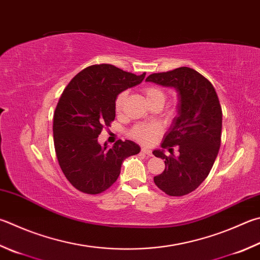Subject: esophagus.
<instances>
[{
	"instance_id": "1",
	"label": "esophagus",
	"mask_w": 260,
	"mask_h": 260,
	"mask_svg": "<svg viewBox=\"0 0 260 260\" xmlns=\"http://www.w3.org/2000/svg\"><path fill=\"white\" fill-rule=\"evenodd\" d=\"M141 151H142V153H144V154H146V155H150V157H151V155H152V151H151L150 149L142 148V150H141Z\"/></svg>"
}]
</instances>
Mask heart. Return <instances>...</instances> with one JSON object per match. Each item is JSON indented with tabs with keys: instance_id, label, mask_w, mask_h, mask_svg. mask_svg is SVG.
<instances>
[{
	"instance_id": "1",
	"label": "heart",
	"mask_w": 260,
	"mask_h": 260,
	"mask_svg": "<svg viewBox=\"0 0 260 260\" xmlns=\"http://www.w3.org/2000/svg\"><path fill=\"white\" fill-rule=\"evenodd\" d=\"M143 93L145 95L146 101H148L149 106L153 105V103H160L164 105L165 99H166V94L161 88L158 86H153V85H149L143 88ZM127 98V92H120L118 94L115 101V109L116 112H120L124 106L125 100ZM161 128L157 124H138L135 125L131 131V135L133 136L135 140L143 144H149L157 138L160 134Z\"/></svg>"
}]
</instances>
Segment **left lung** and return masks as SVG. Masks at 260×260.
I'll return each instance as SVG.
<instances>
[{
  "label": "left lung",
  "instance_id": "left-lung-1",
  "mask_svg": "<svg viewBox=\"0 0 260 260\" xmlns=\"http://www.w3.org/2000/svg\"><path fill=\"white\" fill-rule=\"evenodd\" d=\"M145 81L177 92V116L164 136L162 149L152 152L165 159V171L153 181L168 196H185L205 181L218 154L223 118L218 96L208 79L188 67L152 74ZM174 145L180 155L167 157L164 149L171 152Z\"/></svg>",
  "mask_w": 260,
  "mask_h": 260
}]
</instances>
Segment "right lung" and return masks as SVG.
Wrapping results in <instances>:
<instances>
[{"label":"right lung","mask_w":260,"mask_h":260,"mask_svg":"<svg viewBox=\"0 0 260 260\" xmlns=\"http://www.w3.org/2000/svg\"><path fill=\"white\" fill-rule=\"evenodd\" d=\"M140 76L112 64H94L77 74L61 95L53 116L56 158L68 181L87 194H98L114 184L126 158L141 148L133 141L101 145L98 138L115 119L118 94L142 83Z\"/></svg>","instance_id":"obj_1"}]
</instances>
